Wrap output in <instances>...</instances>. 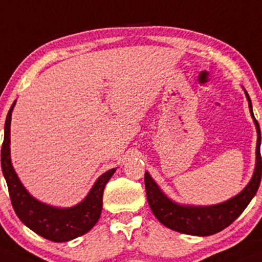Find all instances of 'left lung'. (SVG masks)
<instances>
[{"instance_id":"left-lung-1","label":"left lung","mask_w":262,"mask_h":262,"mask_svg":"<svg viewBox=\"0 0 262 262\" xmlns=\"http://www.w3.org/2000/svg\"><path fill=\"white\" fill-rule=\"evenodd\" d=\"M244 89V88H242ZM247 101H249L250 114L254 119L256 133H257V143H256V162L254 174L247 186L238 194L225 202L211 206H193L182 205L170 200L169 197L159 188L158 184L153 180L148 172L144 174L145 191L149 207L154 216L161 224L177 232L186 233L192 236H210L220 232L237 219L249 206L252 198L257 192L261 182L262 161L260 154L261 132L257 120L255 119L252 112L251 99L246 90L244 89Z\"/></svg>"}]
</instances>
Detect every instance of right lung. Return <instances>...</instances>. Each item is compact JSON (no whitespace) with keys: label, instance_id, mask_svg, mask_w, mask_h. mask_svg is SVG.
<instances>
[{"label":"right lung","instance_id":"1","mask_svg":"<svg viewBox=\"0 0 262 262\" xmlns=\"http://www.w3.org/2000/svg\"><path fill=\"white\" fill-rule=\"evenodd\" d=\"M16 105V100L11 105L5 123V138L1 149L2 173L6 180L8 193L13 210L22 224L54 242H66L74 240L84 233L89 232L98 222L103 208V192L105 184L114 174L117 168L106 170L100 176L86 197L78 205L71 207H55L46 205L30 194L21 183L17 173L11 162V117Z\"/></svg>","mask_w":262,"mask_h":262}]
</instances>
